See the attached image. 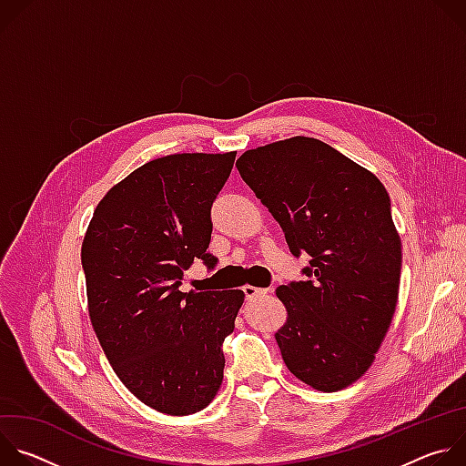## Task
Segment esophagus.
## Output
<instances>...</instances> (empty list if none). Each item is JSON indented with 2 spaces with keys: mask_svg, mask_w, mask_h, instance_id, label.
Returning <instances> with one entry per match:
<instances>
[{
  "mask_svg": "<svg viewBox=\"0 0 466 466\" xmlns=\"http://www.w3.org/2000/svg\"><path fill=\"white\" fill-rule=\"evenodd\" d=\"M243 293L247 297V300H252L256 297H263V295H269L273 293L271 288H254V286H243Z\"/></svg>",
  "mask_w": 466,
  "mask_h": 466,
  "instance_id": "obj_1",
  "label": "esophagus"
}]
</instances>
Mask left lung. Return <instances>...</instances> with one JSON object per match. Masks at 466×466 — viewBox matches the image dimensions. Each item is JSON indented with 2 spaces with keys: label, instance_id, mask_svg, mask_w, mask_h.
<instances>
[{
  "label": "left lung",
  "instance_id": "8db88e82",
  "mask_svg": "<svg viewBox=\"0 0 466 466\" xmlns=\"http://www.w3.org/2000/svg\"><path fill=\"white\" fill-rule=\"evenodd\" d=\"M238 171L280 223L304 280L277 288L288 369L319 390L361 378L390 326L402 243L383 184L328 144L295 137L243 153Z\"/></svg>",
  "mask_w": 466,
  "mask_h": 466
}]
</instances>
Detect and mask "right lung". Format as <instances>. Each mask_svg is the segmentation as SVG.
Masks as SVG:
<instances>
[{
  "label": "right lung",
  "instance_id": "1",
  "mask_svg": "<svg viewBox=\"0 0 466 466\" xmlns=\"http://www.w3.org/2000/svg\"><path fill=\"white\" fill-rule=\"evenodd\" d=\"M234 160L182 153L144 164L103 197L83 241L96 336L125 387L160 413L205 410L223 381V341L245 293L180 286L193 259L218 265L207 250L212 205Z\"/></svg>",
  "mask_w": 466,
  "mask_h": 466
}]
</instances>
